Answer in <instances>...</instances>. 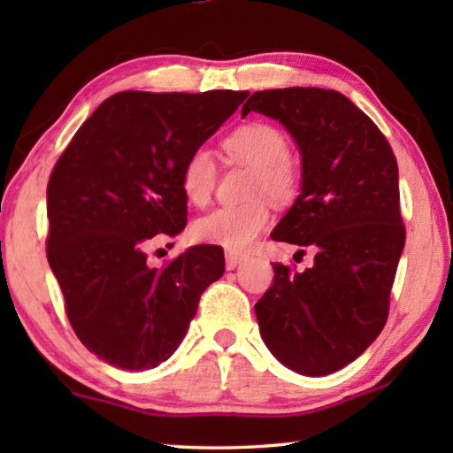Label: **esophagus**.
Here are the masks:
<instances>
[{"instance_id":"obj_1","label":"esophagus","mask_w":453,"mask_h":453,"mask_svg":"<svg viewBox=\"0 0 453 453\" xmlns=\"http://www.w3.org/2000/svg\"><path fill=\"white\" fill-rule=\"evenodd\" d=\"M243 259H245V256L234 254V251H227V254H226V267H227L229 272H232V270H235V267L243 262Z\"/></svg>"}]
</instances>
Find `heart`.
Returning a JSON list of instances; mask_svg holds the SVG:
<instances>
[{"mask_svg": "<svg viewBox=\"0 0 453 453\" xmlns=\"http://www.w3.org/2000/svg\"><path fill=\"white\" fill-rule=\"evenodd\" d=\"M226 150L242 162L256 167L251 194L267 196L273 202H288L296 194L297 173L289 162L286 135L272 124L254 121L237 127L226 137ZM216 162L213 156L199 148L188 157L181 170V189L191 203L203 205L216 186ZM272 219V210L265 199H254L243 205H224L208 216L199 218L194 234L199 242L221 245L232 251H243L254 243Z\"/></svg>", "mask_w": 453, "mask_h": 453, "instance_id": "obj_1", "label": "heart"}]
</instances>
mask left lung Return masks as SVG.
<instances>
[{
	"instance_id": "left-lung-1",
	"label": "left lung",
	"mask_w": 453,
	"mask_h": 453,
	"mask_svg": "<svg viewBox=\"0 0 453 453\" xmlns=\"http://www.w3.org/2000/svg\"><path fill=\"white\" fill-rule=\"evenodd\" d=\"M250 111L278 119L302 156L300 196L272 240L316 250L305 272L273 264V283L256 303L259 334L283 365L319 378L362 356L386 326L405 243L397 162L340 91H256L242 116Z\"/></svg>"
}]
</instances>
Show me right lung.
<instances>
[{"label":"right lung","instance_id":"1","mask_svg":"<svg viewBox=\"0 0 453 453\" xmlns=\"http://www.w3.org/2000/svg\"><path fill=\"white\" fill-rule=\"evenodd\" d=\"M248 91H121L83 121L48 183V262L83 346L129 372L157 367L224 275L218 245H194L162 270L145 248L188 221L183 164Z\"/></svg>","mask_w":453,"mask_h":453}]
</instances>
